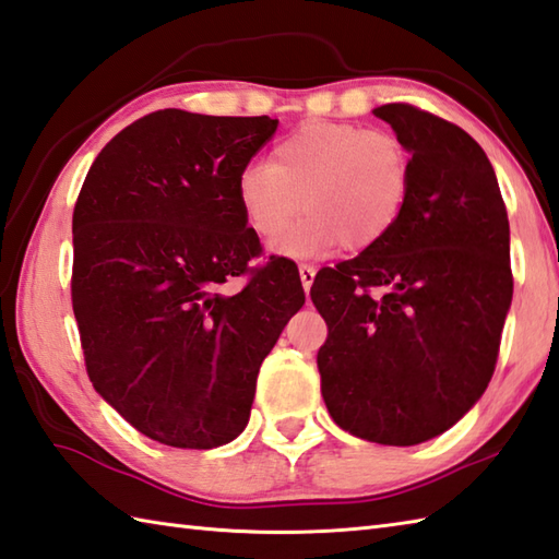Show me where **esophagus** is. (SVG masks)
Instances as JSON below:
<instances>
[{"label":"esophagus","instance_id":"esophagus-1","mask_svg":"<svg viewBox=\"0 0 559 559\" xmlns=\"http://www.w3.org/2000/svg\"><path fill=\"white\" fill-rule=\"evenodd\" d=\"M299 277H301L304 289L309 292L311 284H313V277H316V267L309 265V263H301V265H299Z\"/></svg>","mask_w":559,"mask_h":559}]
</instances>
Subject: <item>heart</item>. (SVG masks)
Instances as JSON below:
<instances>
[{"label":"heart","mask_w":559,"mask_h":559,"mask_svg":"<svg viewBox=\"0 0 559 559\" xmlns=\"http://www.w3.org/2000/svg\"><path fill=\"white\" fill-rule=\"evenodd\" d=\"M413 186L407 146L364 124L311 120L272 146L270 164L236 178V200L250 231L272 241L301 204L309 214L275 246L289 258H313L343 243L369 250L401 222Z\"/></svg>","instance_id":"obj_1"}]
</instances>
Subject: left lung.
<instances>
[{
  "label": "left lung",
  "mask_w": 559,
  "mask_h": 559,
  "mask_svg": "<svg viewBox=\"0 0 559 559\" xmlns=\"http://www.w3.org/2000/svg\"><path fill=\"white\" fill-rule=\"evenodd\" d=\"M373 116L407 146L409 200L389 238L316 275L328 325L316 361L337 427L415 447L492 379L514 294L509 219L492 164L459 124L409 104Z\"/></svg>",
  "instance_id": "1"
}]
</instances>
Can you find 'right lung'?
<instances>
[{
  "mask_svg": "<svg viewBox=\"0 0 559 559\" xmlns=\"http://www.w3.org/2000/svg\"><path fill=\"white\" fill-rule=\"evenodd\" d=\"M277 120L178 108L100 150L74 204L72 306L86 373L128 423L176 449L248 425L260 364L306 296L294 260L246 226L236 178ZM241 276L245 287L223 284Z\"/></svg>",
  "mask_w": 559,
  "mask_h": 559,
  "instance_id": "1",
  "label": "right lung"
}]
</instances>
